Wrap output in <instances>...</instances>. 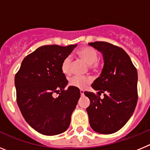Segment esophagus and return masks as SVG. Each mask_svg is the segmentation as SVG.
I'll list each match as a JSON object with an SVG mask.
<instances>
[{
	"label": "esophagus",
	"mask_w": 150,
	"mask_h": 150,
	"mask_svg": "<svg viewBox=\"0 0 150 150\" xmlns=\"http://www.w3.org/2000/svg\"><path fill=\"white\" fill-rule=\"evenodd\" d=\"M79 92H80V95H81V96L84 95V91H83V90H80V91H79Z\"/></svg>",
	"instance_id": "1"
}]
</instances>
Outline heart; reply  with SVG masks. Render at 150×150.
<instances>
[{"label": "heart", "instance_id": "1", "mask_svg": "<svg viewBox=\"0 0 150 150\" xmlns=\"http://www.w3.org/2000/svg\"><path fill=\"white\" fill-rule=\"evenodd\" d=\"M77 55H79L83 61L88 64V67L91 71H100V67L98 62V53L94 49L86 46L78 50ZM73 65V59L71 56H66L64 58L61 64V70L62 73L65 75H69L71 73ZM91 78L89 76H74L69 78L68 84L71 86L75 87L77 88H84L86 87L87 85L91 82Z\"/></svg>", "mask_w": 150, "mask_h": 150}]
</instances>
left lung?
I'll use <instances>...</instances> for the list:
<instances>
[{
    "label": "left lung",
    "instance_id": "1",
    "mask_svg": "<svg viewBox=\"0 0 150 150\" xmlns=\"http://www.w3.org/2000/svg\"><path fill=\"white\" fill-rule=\"evenodd\" d=\"M103 53L104 68L91 86L97 94L84 91L90 100L86 108L91 128L103 134L115 133L126 124L137 105V71L123 49L97 41L88 43ZM103 93L104 98L100 95Z\"/></svg>",
    "mask_w": 150,
    "mask_h": 150
}]
</instances>
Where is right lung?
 <instances>
[{
  "label": "right lung",
  "instance_id": "1",
  "mask_svg": "<svg viewBox=\"0 0 150 150\" xmlns=\"http://www.w3.org/2000/svg\"><path fill=\"white\" fill-rule=\"evenodd\" d=\"M76 45H45L23 59L15 75L16 101L25 121L48 136L63 133L80 98L79 89L69 86L61 70L64 58ZM59 94L54 98L53 94Z\"/></svg>",
  "mask_w": 150,
  "mask_h": 150
}]
</instances>
